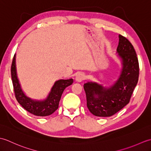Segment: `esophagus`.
<instances>
[{
	"label": "esophagus",
	"instance_id": "1",
	"mask_svg": "<svg viewBox=\"0 0 151 151\" xmlns=\"http://www.w3.org/2000/svg\"><path fill=\"white\" fill-rule=\"evenodd\" d=\"M86 78V75H84V73H78L77 75H76V78H75L76 81L78 82H81L82 81H84Z\"/></svg>",
	"mask_w": 151,
	"mask_h": 151
}]
</instances>
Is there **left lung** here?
Returning <instances> with one entry per match:
<instances>
[{
    "instance_id": "8db88e82",
    "label": "left lung",
    "mask_w": 151,
    "mask_h": 151,
    "mask_svg": "<svg viewBox=\"0 0 151 151\" xmlns=\"http://www.w3.org/2000/svg\"><path fill=\"white\" fill-rule=\"evenodd\" d=\"M117 48L122 60L120 77L110 88L95 82L84 84L87 107L98 117H110L129 103L139 78V62L135 49L126 37L119 35Z\"/></svg>"
}]
</instances>
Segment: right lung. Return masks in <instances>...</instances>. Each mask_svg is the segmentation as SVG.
<instances>
[{
	"label": "right lung",
	"instance_id": "add662e5",
	"mask_svg": "<svg viewBox=\"0 0 151 151\" xmlns=\"http://www.w3.org/2000/svg\"><path fill=\"white\" fill-rule=\"evenodd\" d=\"M11 75L15 96L17 102L27 111L37 116L44 117L53 114L58 108L59 102L64 89L73 82L72 78L56 81L45 100L37 101L28 98L22 91L16 73L15 55L12 63Z\"/></svg>",
	"mask_w": 151,
	"mask_h": 151
}]
</instances>
